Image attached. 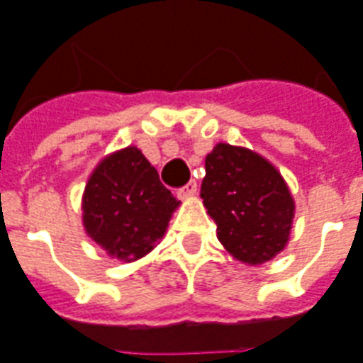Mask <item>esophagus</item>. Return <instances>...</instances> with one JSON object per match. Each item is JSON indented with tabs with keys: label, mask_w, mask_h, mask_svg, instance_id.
<instances>
[{
	"label": "esophagus",
	"mask_w": 363,
	"mask_h": 363,
	"mask_svg": "<svg viewBox=\"0 0 363 363\" xmlns=\"http://www.w3.org/2000/svg\"><path fill=\"white\" fill-rule=\"evenodd\" d=\"M196 190H199V184L194 181H190L186 186H182V189L179 190V196H181V199H192V196L196 194Z\"/></svg>",
	"instance_id": "esophagus-1"
}]
</instances>
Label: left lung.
Returning a JSON list of instances; mask_svg holds the SVG:
<instances>
[{
    "instance_id": "obj_1",
    "label": "left lung",
    "mask_w": 363,
    "mask_h": 363,
    "mask_svg": "<svg viewBox=\"0 0 363 363\" xmlns=\"http://www.w3.org/2000/svg\"><path fill=\"white\" fill-rule=\"evenodd\" d=\"M200 196L234 259L261 265L287 247L295 199L277 167L259 153L218 143L206 155Z\"/></svg>"
}]
</instances>
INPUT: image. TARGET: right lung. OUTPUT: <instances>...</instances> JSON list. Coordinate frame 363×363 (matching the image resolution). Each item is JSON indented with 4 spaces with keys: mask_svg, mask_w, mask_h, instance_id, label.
I'll use <instances>...</instances> for the list:
<instances>
[{
    "mask_svg": "<svg viewBox=\"0 0 363 363\" xmlns=\"http://www.w3.org/2000/svg\"><path fill=\"white\" fill-rule=\"evenodd\" d=\"M179 206L141 149L129 145L94 167L82 194V225L110 257L131 263L155 250Z\"/></svg>",
    "mask_w": 363,
    "mask_h": 363,
    "instance_id": "obj_1",
    "label": "right lung"
}]
</instances>
